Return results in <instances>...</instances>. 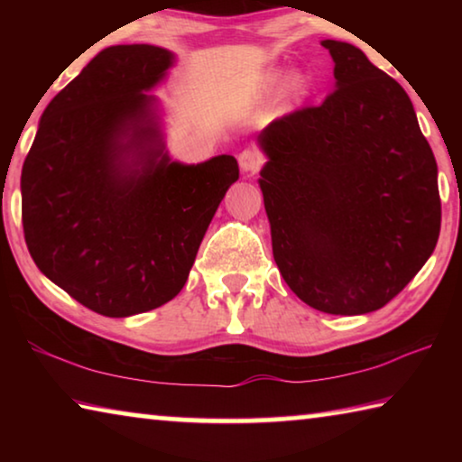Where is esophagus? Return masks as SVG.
I'll return each instance as SVG.
<instances>
[{"mask_svg": "<svg viewBox=\"0 0 462 462\" xmlns=\"http://www.w3.org/2000/svg\"><path fill=\"white\" fill-rule=\"evenodd\" d=\"M238 165L242 169V173L254 175L259 173L263 167V156L256 151H253V148H245V151L238 154Z\"/></svg>", "mask_w": 462, "mask_h": 462, "instance_id": "obj_1", "label": "esophagus"}]
</instances>
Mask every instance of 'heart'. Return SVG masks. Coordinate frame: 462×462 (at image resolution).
<instances>
[{
  "mask_svg": "<svg viewBox=\"0 0 462 462\" xmlns=\"http://www.w3.org/2000/svg\"><path fill=\"white\" fill-rule=\"evenodd\" d=\"M275 81H277V75H271L269 77V83L273 85ZM306 83H308L306 77H303L301 73H295L291 77V81H289V89H291V93H301L303 89H306Z\"/></svg>",
  "mask_w": 462,
  "mask_h": 462,
  "instance_id": "b5f03b06",
  "label": "heart"
}]
</instances>
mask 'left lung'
<instances>
[{
    "label": "left lung",
    "mask_w": 462,
    "mask_h": 462,
    "mask_svg": "<svg viewBox=\"0 0 462 462\" xmlns=\"http://www.w3.org/2000/svg\"><path fill=\"white\" fill-rule=\"evenodd\" d=\"M322 46L336 89L261 132L259 183L289 289L324 314H369L434 253L438 167L402 85L353 44Z\"/></svg>",
    "instance_id": "8db88e82"
}]
</instances>
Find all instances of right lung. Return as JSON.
<instances>
[{
	"instance_id": "right-lung-1",
	"label": "right lung",
	"mask_w": 462,
	"mask_h": 462,
	"mask_svg": "<svg viewBox=\"0 0 462 462\" xmlns=\"http://www.w3.org/2000/svg\"><path fill=\"white\" fill-rule=\"evenodd\" d=\"M173 54L104 49L46 106L22 169V224L36 267L96 314L126 318L181 291L238 162H171L152 97ZM133 156L128 163L127 159Z\"/></svg>"
}]
</instances>
